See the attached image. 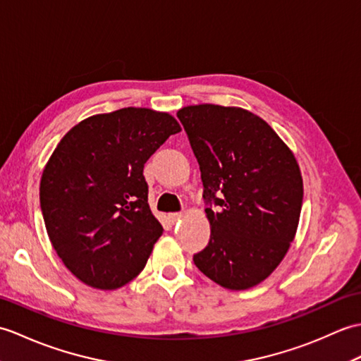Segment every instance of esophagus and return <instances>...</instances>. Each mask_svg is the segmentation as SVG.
I'll return each instance as SVG.
<instances>
[{
	"instance_id": "34e87169",
	"label": "esophagus",
	"mask_w": 361,
	"mask_h": 361,
	"mask_svg": "<svg viewBox=\"0 0 361 361\" xmlns=\"http://www.w3.org/2000/svg\"><path fill=\"white\" fill-rule=\"evenodd\" d=\"M182 218H183V214H182V213H170V214H168V219H170V222H171V224L179 222Z\"/></svg>"
}]
</instances>
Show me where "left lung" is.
<instances>
[{"instance_id": "left-lung-1", "label": "left lung", "mask_w": 361, "mask_h": 361, "mask_svg": "<svg viewBox=\"0 0 361 361\" xmlns=\"http://www.w3.org/2000/svg\"><path fill=\"white\" fill-rule=\"evenodd\" d=\"M197 159L210 241L196 267L226 289L245 290L283 261L298 228L302 178L271 126L236 106L204 103L178 111Z\"/></svg>"}]
</instances>
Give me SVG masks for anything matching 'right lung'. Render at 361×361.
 I'll return each instance as SVG.
<instances>
[{"label":"right lung","instance_id":"obj_1","mask_svg":"<svg viewBox=\"0 0 361 361\" xmlns=\"http://www.w3.org/2000/svg\"><path fill=\"white\" fill-rule=\"evenodd\" d=\"M178 133L171 114L122 108L71 128L47 160L39 182L47 235L86 286L114 290L145 267L164 228L148 205L143 166Z\"/></svg>","mask_w":361,"mask_h":361}]
</instances>
